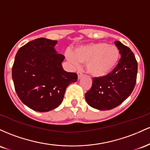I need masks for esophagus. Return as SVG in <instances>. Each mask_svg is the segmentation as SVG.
<instances>
[{
    "instance_id": "obj_1",
    "label": "esophagus",
    "mask_w": 150,
    "mask_h": 150,
    "mask_svg": "<svg viewBox=\"0 0 150 150\" xmlns=\"http://www.w3.org/2000/svg\"><path fill=\"white\" fill-rule=\"evenodd\" d=\"M83 74L82 73L81 71H78V79H79L81 78V77L83 76Z\"/></svg>"
}]
</instances>
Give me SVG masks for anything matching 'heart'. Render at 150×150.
Instances as JSON below:
<instances>
[{"label": "heart", "instance_id": "heart-1", "mask_svg": "<svg viewBox=\"0 0 150 150\" xmlns=\"http://www.w3.org/2000/svg\"><path fill=\"white\" fill-rule=\"evenodd\" d=\"M69 59L76 64H86L87 71L97 78L109 74L117 65L120 53L116 47L104 42L91 43L78 47L72 54H67Z\"/></svg>", "mask_w": 150, "mask_h": 150}]
</instances>
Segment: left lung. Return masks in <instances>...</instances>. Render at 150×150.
<instances>
[{
  "label": "left lung",
  "mask_w": 150,
  "mask_h": 150,
  "mask_svg": "<svg viewBox=\"0 0 150 150\" xmlns=\"http://www.w3.org/2000/svg\"><path fill=\"white\" fill-rule=\"evenodd\" d=\"M120 59L114 69L105 76L93 79L92 86L85 94L90 106L100 110H110L120 105L135 86L137 62L128 47L115 41Z\"/></svg>",
  "instance_id": "obj_1"
}]
</instances>
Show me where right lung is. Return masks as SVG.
Wrapping results in <instances>:
<instances>
[{
  "instance_id": "right-lung-1",
  "label": "right lung",
  "mask_w": 150,
  "mask_h": 150,
  "mask_svg": "<svg viewBox=\"0 0 150 150\" xmlns=\"http://www.w3.org/2000/svg\"><path fill=\"white\" fill-rule=\"evenodd\" d=\"M57 40L38 38L21 47L12 68L19 98L39 112H47L62 103L67 87L76 81V73L63 69L65 57L54 50Z\"/></svg>"
}]
</instances>
